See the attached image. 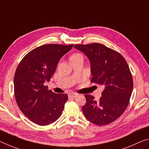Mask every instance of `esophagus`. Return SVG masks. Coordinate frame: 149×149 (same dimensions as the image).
<instances>
[{"instance_id":"obj_1","label":"esophagus","mask_w":149,"mask_h":149,"mask_svg":"<svg viewBox=\"0 0 149 149\" xmlns=\"http://www.w3.org/2000/svg\"><path fill=\"white\" fill-rule=\"evenodd\" d=\"M69 97H72V98H75L77 97V96H78V94L77 93H70V94L68 95Z\"/></svg>"}]
</instances>
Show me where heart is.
Wrapping results in <instances>:
<instances>
[{"label": "heart", "instance_id": "b5f03b06", "mask_svg": "<svg viewBox=\"0 0 149 149\" xmlns=\"http://www.w3.org/2000/svg\"><path fill=\"white\" fill-rule=\"evenodd\" d=\"M83 57L81 54H78V53H75V54H74L72 55V56L70 57V60H75V59H77V58H81Z\"/></svg>", "mask_w": 149, "mask_h": 149}]
</instances>
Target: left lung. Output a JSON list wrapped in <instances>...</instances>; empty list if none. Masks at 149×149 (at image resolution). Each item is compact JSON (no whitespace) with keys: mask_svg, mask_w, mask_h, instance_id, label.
<instances>
[{"mask_svg":"<svg viewBox=\"0 0 149 149\" xmlns=\"http://www.w3.org/2000/svg\"><path fill=\"white\" fill-rule=\"evenodd\" d=\"M74 48L89 60L91 81L104 88L99 101L93 96L85 95L83 112L95 125L109 124L123 114L129 104L133 87L129 66L122 55L104 45H76Z\"/></svg>","mask_w":149,"mask_h":149,"instance_id":"left-lung-1","label":"left lung"}]
</instances>
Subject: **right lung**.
Listing matches in <instances>:
<instances>
[{
    "instance_id": "right-lung-1",
    "label": "right lung",
    "mask_w": 149,
    "mask_h": 149,
    "mask_svg": "<svg viewBox=\"0 0 149 149\" xmlns=\"http://www.w3.org/2000/svg\"><path fill=\"white\" fill-rule=\"evenodd\" d=\"M74 45L47 44L32 50L17 65L14 78L17 106L31 121L47 125L60 118L68 100L66 94H56L45 86L56 71L61 58Z\"/></svg>"
}]
</instances>
